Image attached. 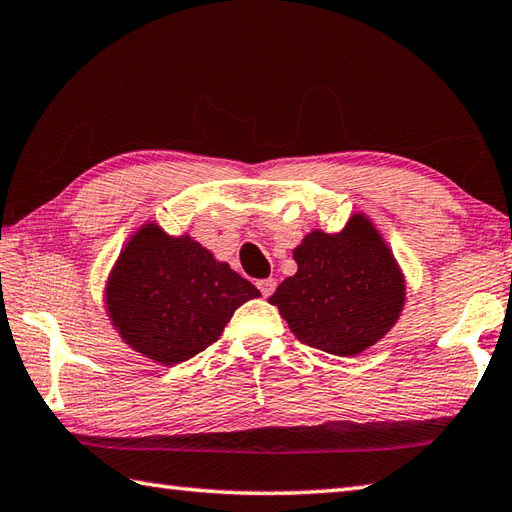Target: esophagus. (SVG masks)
<instances>
[{
    "instance_id": "1",
    "label": "esophagus",
    "mask_w": 512,
    "mask_h": 512,
    "mask_svg": "<svg viewBox=\"0 0 512 512\" xmlns=\"http://www.w3.org/2000/svg\"><path fill=\"white\" fill-rule=\"evenodd\" d=\"M256 287L260 289V294H263V296L267 298V296H272V294H274L276 281H274V278H263V281H258V283H256Z\"/></svg>"
}]
</instances>
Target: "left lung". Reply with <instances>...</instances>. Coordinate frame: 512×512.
Segmentation results:
<instances>
[{"mask_svg": "<svg viewBox=\"0 0 512 512\" xmlns=\"http://www.w3.org/2000/svg\"><path fill=\"white\" fill-rule=\"evenodd\" d=\"M294 260L298 272L278 285L269 303L301 343L354 356L399 318L406 298L403 276L365 216H352L341 234L305 236Z\"/></svg>", "mask_w": 512, "mask_h": 512, "instance_id": "1", "label": "left lung"}]
</instances>
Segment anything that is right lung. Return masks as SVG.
<instances>
[{"label": "right lung", "mask_w": 512, "mask_h": 512, "mask_svg": "<svg viewBox=\"0 0 512 512\" xmlns=\"http://www.w3.org/2000/svg\"><path fill=\"white\" fill-rule=\"evenodd\" d=\"M258 289L218 263L189 236L171 238L144 225L120 254L106 305L113 325L133 350L173 365L218 341L240 305Z\"/></svg>", "instance_id": "add662e5"}]
</instances>
